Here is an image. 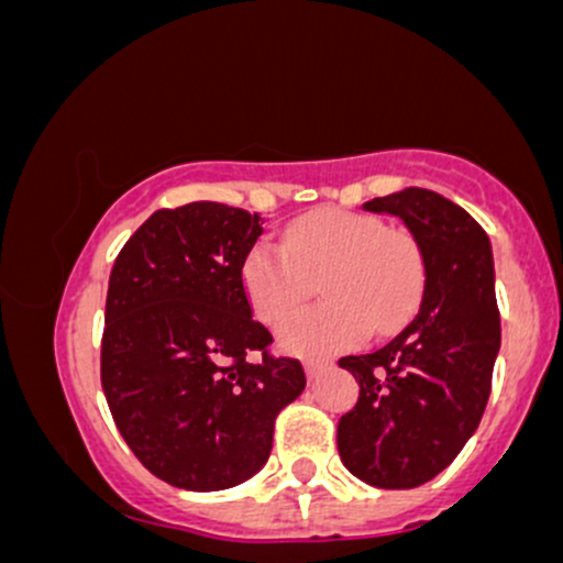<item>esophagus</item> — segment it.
Returning <instances> with one entry per match:
<instances>
[{
  "mask_svg": "<svg viewBox=\"0 0 563 563\" xmlns=\"http://www.w3.org/2000/svg\"><path fill=\"white\" fill-rule=\"evenodd\" d=\"M325 367H328V363H320V360H307V363H303V373H307V378L312 380V378H318Z\"/></svg>",
  "mask_w": 563,
  "mask_h": 563,
  "instance_id": "obj_1",
  "label": "esophagus"
}]
</instances>
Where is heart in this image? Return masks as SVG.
<instances>
[{
    "instance_id": "obj_1",
    "label": "heart",
    "mask_w": 563,
    "mask_h": 563,
    "mask_svg": "<svg viewBox=\"0 0 563 563\" xmlns=\"http://www.w3.org/2000/svg\"><path fill=\"white\" fill-rule=\"evenodd\" d=\"M416 238L363 211L322 209L296 219L286 245L262 238L249 249L241 280L256 318L277 325L321 280L328 302L280 325L277 341L296 354L341 352L367 333H389L416 312L423 294Z\"/></svg>"
}]
</instances>
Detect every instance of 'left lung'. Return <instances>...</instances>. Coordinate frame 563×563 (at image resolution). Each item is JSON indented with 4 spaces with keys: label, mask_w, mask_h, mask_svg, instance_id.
Here are the masks:
<instances>
[{
    "label": "left lung",
    "mask_w": 563,
    "mask_h": 563,
    "mask_svg": "<svg viewBox=\"0 0 563 563\" xmlns=\"http://www.w3.org/2000/svg\"><path fill=\"white\" fill-rule=\"evenodd\" d=\"M394 214L423 256L416 318L371 354L341 357L360 384L339 421V455L357 479L410 489L434 479L468 442L500 352L493 245L482 224L434 190L405 187L363 206Z\"/></svg>",
    "instance_id": "obj_1"
}]
</instances>
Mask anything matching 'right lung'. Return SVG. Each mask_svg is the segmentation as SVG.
<instances>
[{
    "label": "right lung",
    "instance_id": "1",
    "mask_svg": "<svg viewBox=\"0 0 563 563\" xmlns=\"http://www.w3.org/2000/svg\"><path fill=\"white\" fill-rule=\"evenodd\" d=\"M262 217L196 200L161 209L115 256L100 380L121 437L158 479L235 487L267 463L275 418L307 386L251 318L241 267Z\"/></svg>",
    "mask_w": 563,
    "mask_h": 563
}]
</instances>
